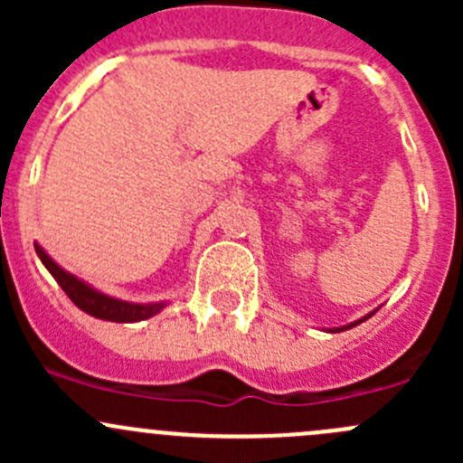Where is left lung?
Segmentation results:
<instances>
[{
	"label": "left lung",
	"instance_id": "8db88e82",
	"mask_svg": "<svg viewBox=\"0 0 463 463\" xmlns=\"http://www.w3.org/2000/svg\"><path fill=\"white\" fill-rule=\"evenodd\" d=\"M376 311H378V309L370 311V314H367V316H363V318H358V320L349 322V325H343V326H331V329H326V331H329V334H338V331H347V329H352V326H356V325H361V322H365L367 318H372V316H374Z\"/></svg>",
	"mask_w": 463,
	"mask_h": 463
}]
</instances>
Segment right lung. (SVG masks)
I'll return each mask as SVG.
<instances>
[{"mask_svg":"<svg viewBox=\"0 0 463 463\" xmlns=\"http://www.w3.org/2000/svg\"><path fill=\"white\" fill-rule=\"evenodd\" d=\"M35 253L40 258L42 264L46 266L51 275H53L55 282L62 287V291L71 298L73 305L78 309H82L85 314L93 316V318L109 320V322H141L152 318V316L161 314L167 307V300L161 302H128L120 300V298L107 296V293L98 291L91 284L80 279L78 275L69 273L62 266L58 264L40 244L35 241Z\"/></svg>","mask_w":463,"mask_h":463,"instance_id":"add662e5","label":"right lung"}]
</instances>
